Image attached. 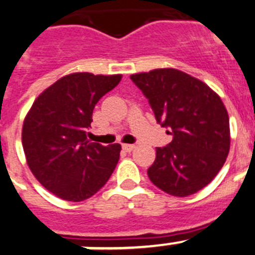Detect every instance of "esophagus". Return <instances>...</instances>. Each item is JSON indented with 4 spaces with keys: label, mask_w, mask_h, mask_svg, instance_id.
<instances>
[{
    "label": "esophagus",
    "mask_w": 255,
    "mask_h": 255,
    "mask_svg": "<svg viewBox=\"0 0 255 255\" xmlns=\"http://www.w3.org/2000/svg\"><path fill=\"white\" fill-rule=\"evenodd\" d=\"M122 147H123V150H125L126 152H130L132 150L134 149V145H130V143H125V145H122Z\"/></svg>",
    "instance_id": "esophagus-1"
}]
</instances>
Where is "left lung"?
Here are the masks:
<instances>
[{
	"label": "left lung",
	"mask_w": 255,
	"mask_h": 255,
	"mask_svg": "<svg viewBox=\"0 0 255 255\" xmlns=\"http://www.w3.org/2000/svg\"><path fill=\"white\" fill-rule=\"evenodd\" d=\"M172 141L156 147L150 181L173 196L195 194L213 180L230 150L229 114L205 83L177 69L130 75Z\"/></svg>",
	"instance_id": "obj_1"
}]
</instances>
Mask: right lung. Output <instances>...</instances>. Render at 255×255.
Wrapping results in <instances>:
<instances>
[{
  "label": "right lung",
  "instance_id": "right-lung-1",
  "mask_svg": "<svg viewBox=\"0 0 255 255\" xmlns=\"http://www.w3.org/2000/svg\"><path fill=\"white\" fill-rule=\"evenodd\" d=\"M122 79L74 73L37 97L23 125V149L43 187L68 201L91 198L108 182L119 160V143H90L94 108Z\"/></svg>",
  "mask_w": 255,
  "mask_h": 255
}]
</instances>
